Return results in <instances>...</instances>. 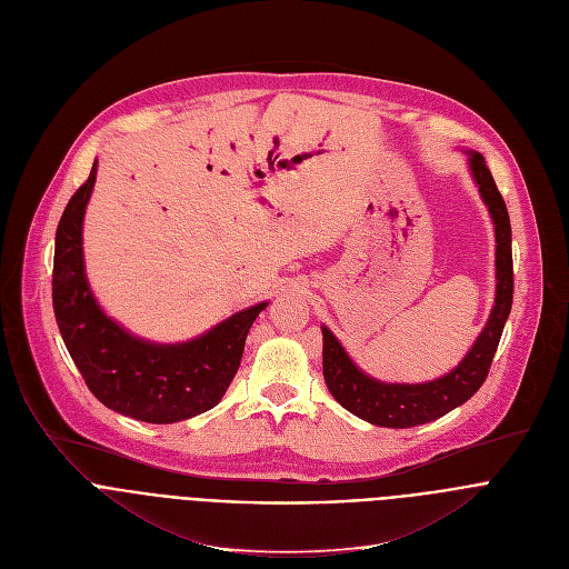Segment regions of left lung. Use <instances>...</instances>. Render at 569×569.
<instances>
[{"mask_svg": "<svg viewBox=\"0 0 569 569\" xmlns=\"http://www.w3.org/2000/svg\"><path fill=\"white\" fill-rule=\"evenodd\" d=\"M469 167L497 231V299L489 320L465 361L426 385H385L363 375L340 348L336 336L322 327V375L329 393L359 419L382 428H413L441 419L467 402L487 380L512 309V231L506 201L480 153H469Z\"/></svg>", "mask_w": 569, "mask_h": 569, "instance_id": "left-lung-1", "label": "left lung"}]
</instances>
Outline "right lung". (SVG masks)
<instances>
[{
	"label": "right lung",
	"instance_id": "obj_1",
	"mask_svg": "<svg viewBox=\"0 0 569 569\" xmlns=\"http://www.w3.org/2000/svg\"><path fill=\"white\" fill-rule=\"evenodd\" d=\"M96 167L59 219L52 307L63 343L89 391L109 409L146 423H178L212 409L240 368L247 333L268 301L223 320L178 346H156L109 320L89 290L82 260V219Z\"/></svg>",
	"mask_w": 569,
	"mask_h": 569
}]
</instances>
